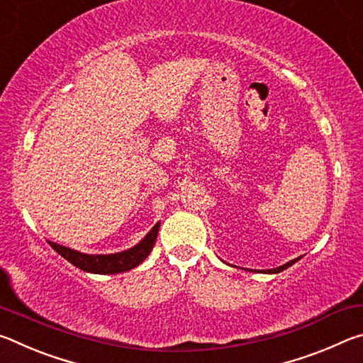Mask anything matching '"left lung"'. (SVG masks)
I'll return each instance as SVG.
<instances>
[{
    "instance_id": "left-lung-1",
    "label": "left lung",
    "mask_w": 363,
    "mask_h": 363,
    "mask_svg": "<svg viewBox=\"0 0 363 363\" xmlns=\"http://www.w3.org/2000/svg\"><path fill=\"white\" fill-rule=\"evenodd\" d=\"M299 259H301V257H296V259L286 262V264H284V266L275 267V269H269V270H262V272H266V274H279V272H281V270H285V269H288L290 266H293V264L296 262V261H299Z\"/></svg>"
}]
</instances>
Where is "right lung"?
<instances>
[{
  "label": "right lung",
  "instance_id": "obj_1",
  "mask_svg": "<svg viewBox=\"0 0 363 363\" xmlns=\"http://www.w3.org/2000/svg\"><path fill=\"white\" fill-rule=\"evenodd\" d=\"M158 229H160V223H157L152 227V230L147 233L136 247L121 251V253H113V255H86V253H79L77 250L62 247V245H57L54 242H48V243L51 245V247L56 250L60 256L65 257V259L72 262L73 266L84 270V272L120 274L139 266V264L150 255L153 245H155V240H157Z\"/></svg>",
  "mask_w": 363,
  "mask_h": 363
}]
</instances>
